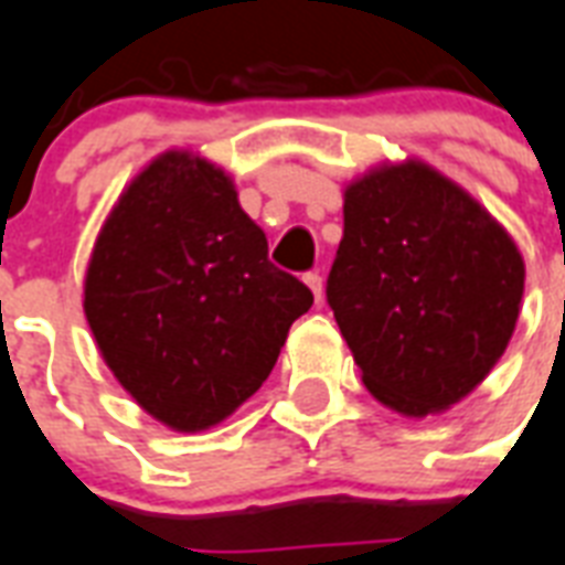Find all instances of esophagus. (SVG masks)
<instances>
[{
	"label": "esophagus",
	"mask_w": 565,
	"mask_h": 565,
	"mask_svg": "<svg viewBox=\"0 0 565 565\" xmlns=\"http://www.w3.org/2000/svg\"><path fill=\"white\" fill-rule=\"evenodd\" d=\"M305 284H308L310 292H313V299L322 301V275L308 273V275H305Z\"/></svg>",
	"instance_id": "esophagus-1"
}]
</instances>
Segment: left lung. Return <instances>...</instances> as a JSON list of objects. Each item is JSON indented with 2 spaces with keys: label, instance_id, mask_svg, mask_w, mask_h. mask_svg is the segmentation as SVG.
Masks as SVG:
<instances>
[{
  "label": "left lung",
  "instance_id": "left-lung-1",
  "mask_svg": "<svg viewBox=\"0 0 565 565\" xmlns=\"http://www.w3.org/2000/svg\"><path fill=\"white\" fill-rule=\"evenodd\" d=\"M525 260L508 228L430 163L345 184L328 305L366 390L407 419L463 402L508 349Z\"/></svg>",
  "mask_w": 565,
  "mask_h": 565
}]
</instances>
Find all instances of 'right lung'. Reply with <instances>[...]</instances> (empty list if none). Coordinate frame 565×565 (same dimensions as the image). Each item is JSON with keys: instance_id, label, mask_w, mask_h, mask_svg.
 <instances>
[{"instance_id": "obj_1", "label": "right lung", "mask_w": 565, "mask_h": 565, "mask_svg": "<svg viewBox=\"0 0 565 565\" xmlns=\"http://www.w3.org/2000/svg\"><path fill=\"white\" fill-rule=\"evenodd\" d=\"M82 305L122 390L161 425L195 434L260 390L313 292L269 264L228 172L167 149L102 222Z\"/></svg>"}]
</instances>
